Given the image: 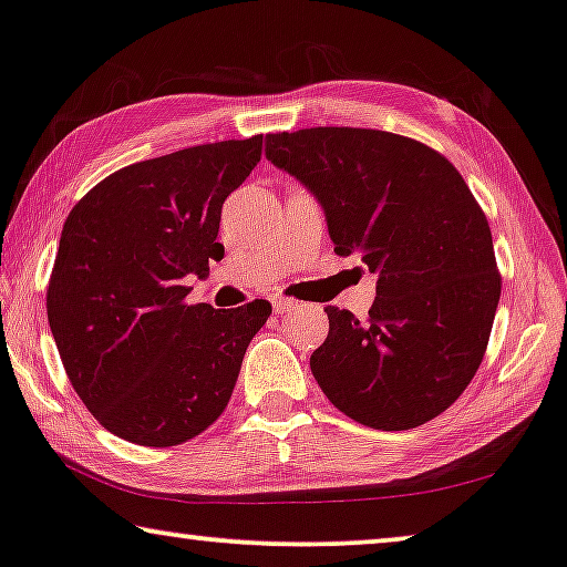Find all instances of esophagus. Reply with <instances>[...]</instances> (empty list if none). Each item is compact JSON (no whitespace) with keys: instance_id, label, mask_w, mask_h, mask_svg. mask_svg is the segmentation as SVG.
Wrapping results in <instances>:
<instances>
[{"instance_id":"obj_1","label":"esophagus","mask_w":567,"mask_h":567,"mask_svg":"<svg viewBox=\"0 0 567 567\" xmlns=\"http://www.w3.org/2000/svg\"><path fill=\"white\" fill-rule=\"evenodd\" d=\"M272 308H275L277 316H282V312H290V310L298 308V302L287 300V298H272Z\"/></svg>"}]
</instances>
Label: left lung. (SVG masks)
Listing matches in <instances>:
<instances>
[{
  "label": "left lung",
  "mask_w": 567,
  "mask_h": 567,
  "mask_svg": "<svg viewBox=\"0 0 567 567\" xmlns=\"http://www.w3.org/2000/svg\"><path fill=\"white\" fill-rule=\"evenodd\" d=\"M265 155L310 190L338 257L377 275L369 320L328 306L310 369L343 415L410 430L458 400L484 359L502 280L484 210L435 150L379 130L267 134Z\"/></svg>",
  "instance_id": "8db88e82"
}]
</instances>
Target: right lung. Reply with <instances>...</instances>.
Returning a JSON list of instances; mask_svg holds the SVG:
<instances>
[{
	"label": "right lung",
	"mask_w": 567,
	"mask_h": 567,
	"mask_svg": "<svg viewBox=\"0 0 567 567\" xmlns=\"http://www.w3.org/2000/svg\"><path fill=\"white\" fill-rule=\"evenodd\" d=\"M261 134L177 150L109 175L65 218L48 323L73 390L109 433L167 447L231 400L272 306H188V275L221 259V206L255 171Z\"/></svg>",
	"instance_id": "add662e5"
}]
</instances>
